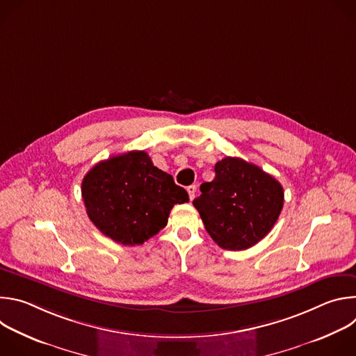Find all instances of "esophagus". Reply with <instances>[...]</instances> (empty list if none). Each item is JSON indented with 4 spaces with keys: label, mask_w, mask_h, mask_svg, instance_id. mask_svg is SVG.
<instances>
[{
    "label": "esophagus",
    "mask_w": 356,
    "mask_h": 356,
    "mask_svg": "<svg viewBox=\"0 0 356 356\" xmlns=\"http://www.w3.org/2000/svg\"><path fill=\"white\" fill-rule=\"evenodd\" d=\"M195 188H197V187H195L194 184H191V186H188V187H187V193H188V197H190V200H191V201L194 200V195H195Z\"/></svg>",
    "instance_id": "esophagus-1"
}]
</instances>
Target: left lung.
Here are the masks:
<instances>
[{
  "instance_id": "obj_1",
  "label": "left lung",
  "mask_w": 356,
  "mask_h": 356,
  "mask_svg": "<svg viewBox=\"0 0 356 356\" xmlns=\"http://www.w3.org/2000/svg\"><path fill=\"white\" fill-rule=\"evenodd\" d=\"M213 181L200 186L193 201L213 241L243 250L264 239L283 209L282 184L259 166L227 156L216 163Z\"/></svg>"
}]
</instances>
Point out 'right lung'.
<instances>
[{
    "label": "right lung",
    "mask_w": 356,
    "mask_h": 356,
    "mask_svg": "<svg viewBox=\"0 0 356 356\" xmlns=\"http://www.w3.org/2000/svg\"><path fill=\"white\" fill-rule=\"evenodd\" d=\"M81 195L92 224L122 245H140L166 227L187 191L152 163L143 150L108 158L84 176Z\"/></svg>",
    "instance_id": "1"
}]
</instances>
